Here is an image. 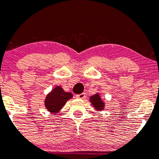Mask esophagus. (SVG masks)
I'll list each match as a JSON object with an SVG mask.
<instances>
[{
	"mask_svg": "<svg viewBox=\"0 0 159 159\" xmlns=\"http://www.w3.org/2000/svg\"><path fill=\"white\" fill-rule=\"evenodd\" d=\"M77 98H80V99H82V98H85V93H81L78 94V95H76Z\"/></svg>",
	"mask_w": 159,
	"mask_h": 159,
	"instance_id": "34e87169",
	"label": "esophagus"
}]
</instances>
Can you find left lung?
Segmentation results:
<instances>
[{
	"mask_svg": "<svg viewBox=\"0 0 159 159\" xmlns=\"http://www.w3.org/2000/svg\"><path fill=\"white\" fill-rule=\"evenodd\" d=\"M90 102L92 104V106H94L96 110L98 111H102L105 107V103L102 100L101 97H100L99 94L96 93L95 95H92L90 97Z\"/></svg>",
	"mask_w": 159,
	"mask_h": 159,
	"instance_id": "8db88e82",
	"label": "left lung"
}]
</instances>
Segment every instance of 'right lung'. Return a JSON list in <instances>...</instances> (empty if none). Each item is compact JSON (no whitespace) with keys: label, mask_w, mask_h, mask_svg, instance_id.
<instances>
[{"label":"right lung","mask_w":159,"mask_h":159,"mask_svg":"<svg viewBox=\"0 0 159 159\" xmlns=\"http://www.w3.org/2000/svg\"><path fill=\"white\" fill-rule=\"evenodd\" d=\"M72 97L70 92H64L61 86H56L46 97L45 106L49 112L57 113Z\"/></svg>","instance_id":"obj_1"}]
</instances>
